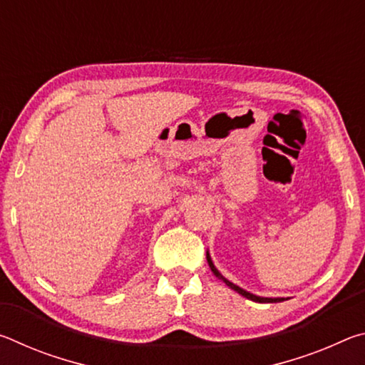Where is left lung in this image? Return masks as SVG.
<instances>
[{"instance_id":"left-lung-1","label":"left lung","mask_w":365,"mask_h":365,"mask_svg":"<svg viewBox=\"0 0 365 365\" xmlns=\"http://www.w3.org/2000/svg\"><path fill=\"white\" fill-rule=\"evenodd\" d=\"M206 259H207L209 267H211V270H212V274H214L215 277H217L219 280L224 282L228 288H232L233 292L240 293L242 296H245V298H248V299H251V301H256V302H282V301H287V299H288V298H264V296H257V294H252V293H250V292H246V289L240 288L238 285H235V283H232L230 280H227L225 277L220 274V272L217 270V267H215V265H214L212 259H211V255H209V251H206Z\"/></svg>"}]
</instances>
